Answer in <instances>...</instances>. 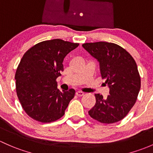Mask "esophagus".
<instances>
[{"label":"esophagus","mask_w":153,"mask_h":153,"mask_svg":"<svg viewBox=\"0 0 153 153\" xmlns=\"http://www.w3.org/2000/svg\"><path fill=\"white\" fill-rule=\"evenodd\" d=\"M76 95L77 97H82V96L84 95V93L82 92V91H77L76 93Z\"/></svg>","instance_id":"esophagus-1"}]
</instances>
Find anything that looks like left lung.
I'll list each match as a JSON object with an SVG mask.
<instances>
[{
  "instance_id": "8db88e82",
  "label": "left lung",
  "mask_w": 153,
  "mask_h": 153,
  "mask_svg": "<svg viewBox=\"0 0 153 153\" xmlns=\"http://www.w3.org/2000/svg\"><path fill=\"white\" fill-rule=\"evenodd\" d=\"M82 47L100 62L104 84L110 88L107 99L95 94L96 104L88 113L101 123L119 122L135 105L141 88L136 62L124 48L113 42H86Z\"/></svg>"
}]
</instances>
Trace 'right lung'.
<instances>
[{"instance_id":"add662e5","label":"right lung","mask_w":153,"mask_h":153,"mask_svg":"<svg viewBox=\"0 0 153 153\" xmlns=\"http://www.w3.org/2000/svg\"><path fill=\"white\" fill-rule=\"evenodd\" d=\"M79 43L60 39L45 40L30 48L16 73V92L21 106L31 119L49 123L60 119L75 91H59L56 78L63 71L65 56Z\"/></svg>"}]
</instances>
